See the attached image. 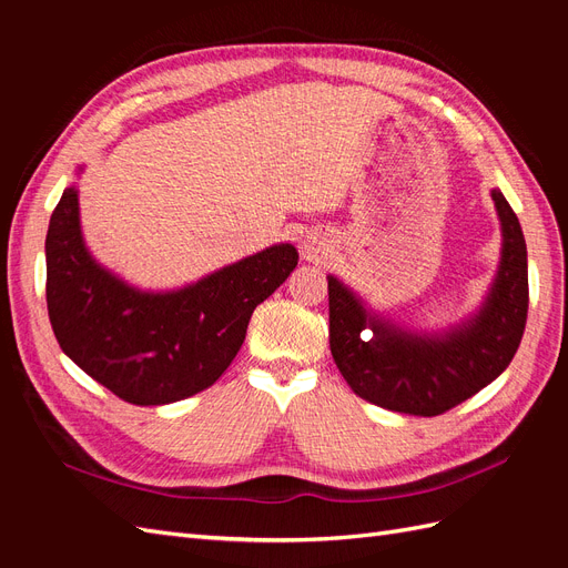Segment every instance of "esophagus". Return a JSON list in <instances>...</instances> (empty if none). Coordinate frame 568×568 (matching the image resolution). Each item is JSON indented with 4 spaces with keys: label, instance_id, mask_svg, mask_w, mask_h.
<instances>
[{
    "label": "esophagus",
    "instance_id": "34e87169",
    "mask_svg": "<svg viewBox=\"0 0 568 568\" xmlns=\"http://www.w3.org/2000/svg\"><path fill=\"white\" fill-rule=\"evenodd\" d=\"M332 251H334L332 242L324 234H320V232H311V234L303 239V244H301L303 257H305V261H311V263L326 261V257L332 255Z\"/></svg>",
    "mask_w": 568,
    "mask_h": 568
}]
</instances>
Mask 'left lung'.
<instances>
[{"instance_id":"1","label":"left lung","mask_w":568,"mask_h":568,"mask_svg":"<svg viewBox=\"0 0 568 568\" xmlns=\"http://www.w3.org/2000/svg\"><path fill=\"white\" fill-rule=\"evenodd\" d=\"M503 248L476 311L440 329L395 322L341 282H329V348L359 398L417 417L443 415L500 376L517 353L528 313L526 242L500 189H490Z\"/></svg>"}]
</instances>
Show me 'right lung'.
Instances as JSON below:
<instances>
[{"mask_svg": "<svg viewBox=\"0 0 568 568\" xmlns=\"http://www.w3.org/2000/svg\"><path fill=\"white\" fill-rule=\"evenodd\" d=\"M44 253L61 351L132 405L178 403L213 386L242 348L255 307L298 265L294 244H272L178 288L134 286L84 242L75 184L51 213Z\"/></svg>", "mask_w": 568, "mask_h": 568, "instance_id": "obj_1", "label": "right lung"}]
</instances>
